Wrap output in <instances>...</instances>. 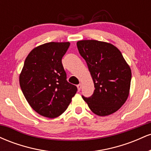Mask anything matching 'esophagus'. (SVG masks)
I'll return each instance as SVG.
<instances>
[{
	"label": "esophagus",
	"instance_id": "esophagus-1",
	"mask_svg": "<svg viewBox=\"0 0 151 151\" xmlns=\"http://www.w3.org/2000/svg\"><path fill=\"white\" fill-rule=\"evenodd\" d=\"M81 86H81V84H78V85H77V89H78V91H80V90H81Z\"/></svg>",
	"mask_w": 151,
	"mask_h": 151
}]
</instances>
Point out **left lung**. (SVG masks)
<instances>
[{
	"mask_svg": "<svg viewBox=\"0 0 151 151\" xmlns=\"http://www.w3.org/2000/svg\"><path fill=\"white\" fill-rule=\"evenodd\" d=\"M94 84L89 97L82 96L91 111L100 116L110 115L124 105L129 94L131 70L122 54L110 43L88 40L77 42Z\"/></svg>",
	"mask_w": 151,
	"mask_h": 151,
	"instance_id": "1",
	"label": "left lung"
}]
</instances>
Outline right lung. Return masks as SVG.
Returning <instances> with one entry per match:
<instances>
[{"mask_svg":"<svg viewBox=\"0 0 151 151\" xmlns=\"http://www.w3.org/2000/svg\"><path fill=\"white\" fill-rule=\"evenodd\" d=\"M70 43L48 42L34 48L24 62L20 86L30 106L40 115L56 118L65 111L77 93L67 81L62 59Z\"/></svg>","mask_w":151,"mask_h":151,"instance_id":"obj_1","label":"right lung"}]
</instances>
